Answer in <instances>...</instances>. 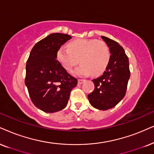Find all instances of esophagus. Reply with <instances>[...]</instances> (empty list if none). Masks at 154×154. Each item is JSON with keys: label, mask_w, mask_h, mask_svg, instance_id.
Masks as SVG:
<instances>
[{"label": "esophagus", "mask_w": 154, "mask_h": 154, "mask_svg": "<svg viewBox=\"0 0 154 154\" xmlns=\"http://www.w3.org/2000/svg\"><path fill=\"white\" fill-rule=\"evenodd\" d=\"M85 81V79H78V84H79V85H82V84Z\"/></svg>", "instance_id": "esophagus-1"}]
</instances>
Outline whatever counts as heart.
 Here are the masks:
<instances>
[{
  "instance_id": "heart-1",
  "label": "heart",
  "mask_w": 154,
  "mask_h": 154,
  "mask_svg": "<svg viewBox=\"0 0 154 154\" xmlns=\"http://www.w3.org/2000/svg\"><path fill=\"white\" fill-rule=\"evenodd\" d=\"M57 58L67 72H72L74 67L82 65L75 71V75L85 77L92 73L99 76L106 69L111 59L108 45L97 39H76L68 44V48L60 47Z\"/></svg>"
}]
</instances>
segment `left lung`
Here are the masks:
<instances>
[{
    "label": "left lung",
    "instance_id": "8db88e82",
    "mask_svg": "<svg viewBox=\"0 0 154 154\" xmlns=\"http://www.w3.org/2000/svg\"><path fill=\"white\" fill-rule=\"evenodd\" d=\"M102 38L109 48L111 59L103 75L92 80L94 89L88 94V99L94 108L107 110L114 107L125 96L130 69L124 48L112 39L104 36Z\"/></svg>",
    "mask_w": 154,
    "mask_h": 154
}]
</instances>
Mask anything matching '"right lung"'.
Segmentation results:
<instances>
[{
  "mask_svg": "<svg viewBox=\"0 0 154 154\" xmlns=\"http://www.w3.org/2000/svg\"><path fill=\"white\" fill-rule=\"evenodd\" d=\"M70 38L69 35L50 34L35 45L27 60L25 85L32 102L45 112L65 108L77 85V79L56 59L58 49Z\"/></svg>",
  "mask_w": 154,
  "mask_h": 154,
  "instance_id": "add662e5",
  "label": "right lung"
}]
</instances>
